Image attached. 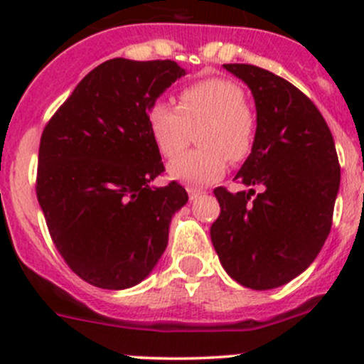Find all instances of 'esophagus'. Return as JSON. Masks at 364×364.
I'll return each mask as SVG.
<instances>
[{
	"instance_id": "esophagus-1",
	"label": "esophagus",
	"mask_w": 364,
	"mask_h": 364,
	"mask_svg": "<svg viewBox=\"0 0 364 364\" xmlns=\"http://www.w3.org/2000/svg\"><path fill=\"white\" fill-rule=\"evenodd\" d=\"M186 192H188L190 199H196L197 196H200V193H203V190L196 188V186H186Z\"/></svg>"
}]
</instances>
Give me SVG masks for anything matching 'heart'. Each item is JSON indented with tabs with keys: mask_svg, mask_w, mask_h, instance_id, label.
<instances>
[{
	"mask_svg": "<svg viewBox=\"0 0 364 364\" xmlns=\"http://www.w3.org/2000/svg\"><path fill=\"white\" fill-rule=\"evenodd\" d=\"M240 84L223 77L199 80L183 87L178 107L156 100L148 111V127L156 148L172 159L188 146L197 127L196 151L168 164V176L190 186L215 183L225 174L229 159L243 161L255 142V116L245 104Z\"/></svg>",
	"mask_w": 364,
	"mask_h": 364,
	"instance_id": "heart-1",
	"label": "heart"
}]
</instances>
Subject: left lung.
Here are the masks:
<instances>
[{
  "label": "left lung",
  "instance_id": "obj_1",
  "mask_svg": "<svg viewBox=\"0 0 364 364\" xmlns=\"http://www.w3.org/2000/svg\"><path fill=\"white\" fill-rule=\"evenodd\" d=\"M250 87L255 142L236 174L248 192L215 188L220 216L211 241L223 269L255 291L303 273L328 240L340 188V164L328 123L289 80L253 65H223ZM253 186L263 193L253 200Z\"/></svg>",
  "mask_w": 364,
  "mask_h": 364
}]
</instances>
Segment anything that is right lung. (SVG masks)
<instances>
[{
    "label": "right lung",
    "mask_w": 364,
    "mask_h": 364,
    "mask_svg": "<svg viewBox=\"0 0 364 364\" xmlns=\"http://www.w3.org/2000/svg\"><path fill=\"white\" fill-rule=\"evenodd\" d=\"M185 73L171 60L114 58L91 70L43 128L36 197L58 252L95 287L144 280L188 200L176 181L151 186L165 168L148 127L149 107Z\"/></svg>",
    "instance_id": "right-lung-1"
}]
</instances>
